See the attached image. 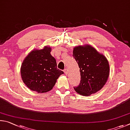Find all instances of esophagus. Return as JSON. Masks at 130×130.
I'll list each match as a JSON object with an SVG mask.
<instances>
[{"mask_svg": "<svg viewBox=\"0 0 130 130\" xmlns=\"http://www.w3.org/2000/svg\"><path fill=\"white\" fill-rule=\"evenodd\" d=\"M64 73H65V74H68V73H69V70H68L67 69H65L64 70Z\"/></svg>", "mask_w": 130, "mask_h": 130, "instance_id": "obj_1", "label": "esophagus"}]
</instances>
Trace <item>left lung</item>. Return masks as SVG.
Masks as SVG:
<instances>
[{"instance_id": "8db88e82", "label": "left lung", "mask_w": 130, "mask_h": 130, "mask_svg": "<svg viewBox=\"0 0 130 130\" xmlns=\"http://www.w3.org/2000/svg\"><path fill=\"white\" fill-rule=\"evenodd\" d=\"M72 55L78 64L81 78L79 86L74 87L75 91L89 96L101 90L110 74V66L105 56L88 44L75 47Z\"/></svg>"}]
</instances>
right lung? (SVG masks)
I'll list each match as a JSON object with an SVG mask.
<instances>
[{"mask_svg":"<svg viewBox=\"0 0 130 130\" xmlns=\"http://www.w3.org/2000/svg\"><path fill=\"white\" fill-rule=\"evenodd\" d=\"M45 46L29 52L22 64L20 72L23 83L31 90L44 93L51 90L57 79L64 72L57 69L55 59Z\"/></svg>","mask_w":130,"mask_h":130,"instance_id":"obj_1","label":"right lung"}]
</instances>
